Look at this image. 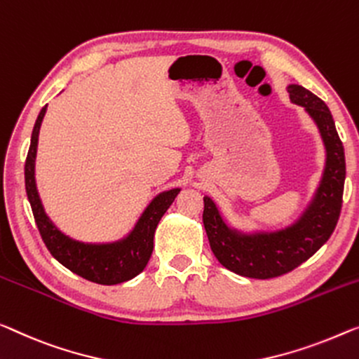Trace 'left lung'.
<instances>
[{"label":"left lung","instance_id":"obj_1","mask_svg":"<svg viewBox=\"0 0 359 359\" xmlns=\"http://www.w3.org/2000/svg\"><path fill=\"white\" fill-rule=\"evenodd\" d=\"M293 104L303 106L316 124L325 149L323 177L311 201L290 226L277 231L243 232L232 227L211 196H205L203 224L219 263L235 274L271 279L287 274L327 242L339 221L345 185V153L325 103L302 85H288Z\"/></svg>","mask_w":359,"mask_h":359}]
</instances>
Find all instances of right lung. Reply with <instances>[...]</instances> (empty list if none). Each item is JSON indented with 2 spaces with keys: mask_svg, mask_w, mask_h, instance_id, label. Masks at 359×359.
Wrapping results in <instances>:
<instances>
[{
  "mask_svg": "<svg viewBox=\"0 0 359 359\" xmlns=\"http://www.w3.org/2000/svg\"><path fill=\"white\" fill-rule=\"evenodd\" d=\"M46 106H43L32 130L30 148L25 159V191L34 212L36 227L50 250L53 258L90 282L101 285H116L137 277L145 269L153 253V238L164 212L172 205L180 189L161 191L145 208L135 226L126 237L108 243H85L74 240L61 232L48 217L43 208L35 182V158L39 148V133L45 117Z\"/></svg>",
  "mask_w": 359,
  "mask_h": 359,
  "instance_id": "obj_1",
  "label": "right lung"
}]
</instances>
